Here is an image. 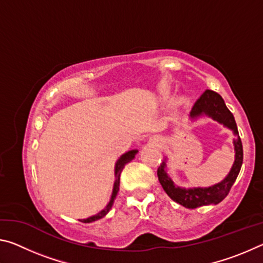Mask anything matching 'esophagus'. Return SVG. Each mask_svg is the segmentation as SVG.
Segmentation results:
<instances>
[{"mask_svg": "<svg viewBox=\"0 0 263 263\" xmlns=\"http://www.w3.org/2000/svg\"><path fill=\"white\" fill-rule=\"evenodd\" d=\"M149 142L155 146H160L162 144V140L160 139L159 137H152V138H149Z\"/></svg>", "mask_w": 263, "mask_h": 263, "instance_id": "34e87169", "label": "esophagus"}]
</instances>
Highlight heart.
Here are the masks:
<instances>
[{"mask_svg":"<svg viewBox=\"0 0 263 263\" xmlns=\"http://www.w3.org/2000/svg\"><path fill=\"white\" fill-rule=\"evenodd\" d=\"M167 89H164V88H160L159 89V97H161V99H162V97H164V96H166L167 95Z\"/></svg>","mask_w":263,"mask_h":263,"instance_id":"heart-1","label":"heart"}]
</instances>
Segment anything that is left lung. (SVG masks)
I'll return each mask as SVG.
<instances>
[{
	"label": "left lung",
	"instance_id": "8db88e82",
	"mask_svg": "<svg viewBox=\"0 0 263 263\" xmlns=\"http://www.w3.org/2000/svg\"><path fill=\"white\" fill-rule=\"evenodd\" d=\"M202 117L211 118L233 132L235 153L234 162L230 169L229 174L225 176V179L216 184L204 186V188L203 186L182 188L180 185H176L174 181L172 180V177L168 175L166 171L167 158H164V161L158 169L159 182L161 183L163 190L166 191V194L173 201L188 209H196L198 206L220 203L228 196L231 186L233 185L235 180H237L243 160L242 144L239 137L237 123L234 121L233 115L231 114L228 106L225 105L222 97L219 94H217L216 91L206 89L195 103L190 112V121L195 122Z\"/></svg>",
	"mask_w": 263,
	"mask_h": 263
}]
</instances>
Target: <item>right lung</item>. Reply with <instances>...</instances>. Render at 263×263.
Masks as SVG:
<instances>
[{"label":"right lung","instance_id":"1","mask_svg":"<svg viewBox=\"0 0 263 263\" xmlns=\"http://www.w3.org/2000/svg\"><path fill=\"white\" fill-rule=\"evenodd\" d=\"M137 153H138V149H131V151H128V152L124 153L122 157L117 160V162H116V166H115V183H114V189H112V194H111L110 202L108 203V205L103 209V210L100 211L99 213H96V215H94V216L86 218V219H82L81 220L82 222H92L95 220H99V219H101V218H103L106 213L110 211V209L114 205L116 196H117L118 191H119V180H121V173L123 171V168L125 167L126 163H128L130 161H132L133 159H135Z\"/></svg>","mask_w":263,"mask_h":263}]
</instances>
